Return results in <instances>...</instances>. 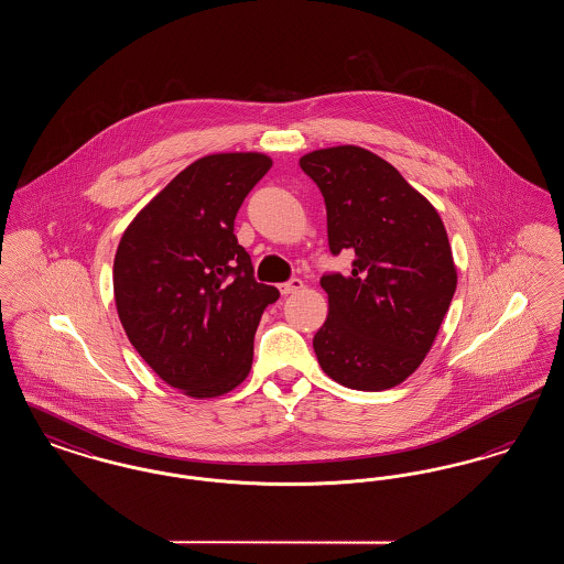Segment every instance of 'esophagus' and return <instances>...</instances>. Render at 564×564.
Here are the masks:
<instances>
[{
    "instance_id": "1",
    "label": "esophagus",
    "mask_w": 564,
    "mask_h": 564,
    "mask_svg": "<svg viewBox=\"0 0 564 564\" xmlns=\"http://www.w3.org/2000/svg\"><path fill=\"white\" fill-rule=\"evenodd\" d=\"M304 290V283H302V279H292V281H288V283H283L281 285V294H297V292H302Z\"/></svg>"
}]
</instances>
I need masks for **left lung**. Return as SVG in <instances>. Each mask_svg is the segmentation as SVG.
Returning a JSON list of instances; mask_svg holds the SVG:
<instances>
[{"instance_id": "8db88e82", "label": "left lung", "mask_w": 564, "mask_h": 564, "mask_svg": "<svg viewBox=\"0 0 564 564\" xmlns=\"http://www.w3.org/2000/svg\"><path fill=\"white\" fill-rule=\"evenodd\" d=\"M300 166L322 189L329 251H355L349 274L322 276L319 366L357 391L398 387L427 357L455 295L444 221L393 164L359 145L308 152Z\"/></svg>"}]
</instances>
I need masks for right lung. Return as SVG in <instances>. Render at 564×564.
Listing matches in <instances>:
<instances>
[{"label": "right lung", "mask_w": 564, "mask_h": 564, "mask_svg": "<svg viewBox=\"0 0 564 564\" xmlns=\"http://www.w3.org/2000/svg\"><path fill=\"white\" fill-rule=\"evenodd\" d=\"M272 166L260 152L188 164L134 215L113 258L120 323L143 361L194 400L249 376L253 336L279 290L258 283L235 237L245 196Z\"/></svg>", "instance_id": "add662e5"}]
</instances>
